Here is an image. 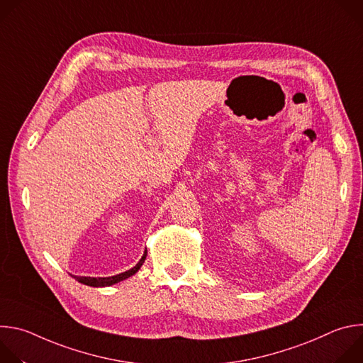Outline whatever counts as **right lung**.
I'll return each instance as SVG.
<instances>
[{
  "label": "right lung",
  "instance_id": "right-lung-1",
  "mask_svg": "<svg viewBox=\"0 0 363 363\" xmlns=\"http://www.w3.org/2000/svg\"><path fill=\"white\" fill-rule=\"evenodd\" d=\"M145 258H146V251L143 252V255H142V258L139 260V263H138L133 269H130V270H128V272H125V273L112 276V277H77V276H74V279H76L79 283L86 284V286H91V287H106V286H112V284H115V283H119V281L126 280L128 277L133 276V274L140 269V266L143 264Z\"/></svg>",
  "mask_w": 363,
  "mask_h": 363
}]
</instances>
